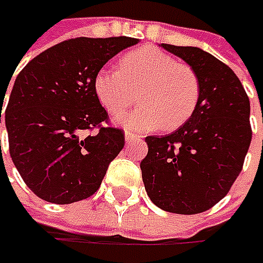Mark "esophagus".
I'll use <instances>...</instances> for the list:
<instances>
[{
	"instance_id": "1",
	"label": "esophagus",
	"mask_w": 263,
	"mask_h": 263,
	"mask_svg": "<svg viewBox=\"0 0 263 263\" xmlns=\"http://www.w3.org/2000/svg\"><path fill=\"white\" fill-rule=\"evenodd\" d=\"M136 140H140V136H139V135H135V133H132V132H127L126 133L127 143H132V142H136Z\"/></svg>"
}]
</instances>
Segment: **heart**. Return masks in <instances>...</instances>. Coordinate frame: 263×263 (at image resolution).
I'll return each mask as SVG.
<instances>
[{
    "label": "heart",
    "instance_id": "obj_1",
    "mask_svg": "<svg viewBox=\"0 0 263 263\" xmlns=\"http://www.w3.org/2000/svg\"><path fill=\"white\" fill-rule=\"evenodd\" d=\"M93 90L112 116L123 114L136 99L142 104L133 114L118 118L128 130H173L195 112L200 82L189 64L177 63L158 48L142 46L121 57L118 70H99Z\"/></svg>",
    "mask_w": 263,
    "mask_h": 263
}]
</instances>
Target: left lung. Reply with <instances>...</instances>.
I'll use <instances>...</instances> for the list:
<instances>
[{
    "instance_id": "8db88e82",
    "label": "left lung",
    "mask_w": 263,
    "mask_h": 263,
    "mask_svg": "<svg viewBox=\"0 0 263 263\" xmlns=\"http://www.w3.org/2000/svg\"><path fill=\"white\" fill-rule=\"evenodd\" d=\"M161 46L196 71L200 96L195 112L176 132L145 139L142 178L158 208L193 215L217 205L240 174L252 140L250 102L234 71L209 52Z\"/></svg>"
}]
</instances>
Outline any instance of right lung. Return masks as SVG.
Returning <instances> with one entry per match:
<instances>
[{"label":"right lung","mask_w":263,"mask_h":263,"mask_svg":"<svg viewBox=\"0 0 263 263\" xmlns=\"http://www.w3.org/2000/svg\"><path fill=\"white\" fill-rule=\"evenodd\" d=\"M137 42L127 36L68 39L41 52L15 77L5 108L10 157L37 197L67 205L99 189L124 147V132L102 126L108 112L93 79L108 60ZM93 128L95 135L83 136Z\"/></svg>","instance_id":"right-lung-1"}]
</instances>
